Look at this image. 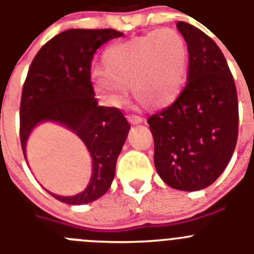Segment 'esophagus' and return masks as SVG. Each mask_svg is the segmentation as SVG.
I'll use <instances>...</instances> for the list:
<instances>
[{
  "label": "esophagus",
  "instance_id": "1",
  "mask_svg": "<svg viewBox=\"0 0 254 254\" xmlns=\"http://www.w3.org/2000/svg\"><path fill=\"white\" fill-rule=\"evenodd\" d=\"M127 120H129L130 124L135 125V124H140V123L144 122V119L141 116L138 115H127Z\"/></svg>",
  "mask_w": 254,
  "mask_h": 254
}]
</instances>
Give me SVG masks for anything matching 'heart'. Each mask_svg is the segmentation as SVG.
Listing matches in <instances>:
<instances>
[{
    "label": "heart",
    "instance_id": "obj_1",
    "mask_svg": "<svg viewBox=\"0 0 254 254\" xmlns=\"http://www.w3.org/2000/svg\"><path fill=\"white\" fill-rule=\"evenodd\" d=\"M103 70L91 73L92 89L106 105L122 106L132 90L150 110L174 103L188 76L189 49L183 35L165 28L118 42L104 51Z\"/></svg>",
    "mask_w": 254,
    "mask_h": 254
}]
</instances>
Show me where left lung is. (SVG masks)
<instances>
[{"instance_id":"left-lung-1","label":"left lung","mask_w":254,"mask_h":254,"mask_svg":"<svg viewBox=\"0 0 254 254\" xmlns=\"http://www.w3.org/2000/svg\"><path fill=\"white\" fill-rule=\"evenodd\" d=\"M178 30L189 49L187 84L177 100L148 119L154 164L169 187L193 191L215 182L238 138V98L223 52L187 22Z\"/></svg>"}]
</instances>
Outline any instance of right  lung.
<instances>
[{"instance_id":"1","label":"right lung","mask_w":254,"mask_h":254,"mask_svg":"<svg viewBox=\"0 0 254 254\" xmlns=\"http://www.w3.org/2000/svg\"><path fill=\"white\" fill-rule=\"evenodd\" d=\"M123 32L113 28H71L40 49L28 68L20 104V140L25 155L28 135L41 122L65 125L85 143L92 158L89 186L73 196L51 194L66 204H86L108 191L116 159L130 125L118 108L99 106L91 82V61L103 44Z\"/></svg>"}]
</instances>
